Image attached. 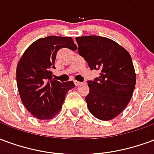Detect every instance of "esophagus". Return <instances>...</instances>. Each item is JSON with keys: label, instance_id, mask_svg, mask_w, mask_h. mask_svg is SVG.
<instances>
[{"label": "esophagus", "instance_id": "34e87169", "mask_svg": "<svg viewBox=\"0 0 154 154\" xmlns=\"http://www.w3.org/2000/svg\"><path fill=\"white\" fill-rule=\"evenodd\" d=\"M74 83H75V85H76V86H79V85H80L82 84L81 82H79V81H76V80H75L74 81Z\"/></svg>", "mask_w": 154, "mask_h": 154}]
</instances>
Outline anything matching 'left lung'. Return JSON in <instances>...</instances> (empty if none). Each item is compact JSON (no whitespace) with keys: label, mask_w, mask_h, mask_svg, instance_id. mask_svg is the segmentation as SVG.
Instances as JSON below:
<instances>
[{"label":"left lung","mask_w":154,"mask_h":154,"mask_svg":"<svg viewBox=\"0 0 154 154\" xmlns=\"http://www.w3.org/2000/svg\"><path fill=\"white\" fill-rule=\"evenodd\" d=\"M78 52L99 77L88 80L85 97L88 110L103 121L115 118L126 107L135 87L136 75L130 53L116 42L99 36L76 37Z\"/></svg>","instance_id":"8db88e82"}]
</instances>
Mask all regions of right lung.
I'll list each match as a JSON object with an SVG mask.
<instances>
[{
  "label": "right lung",
  "instance_id": "add662e5",
  "mask_svg": "<svg viewBox=\"0 0 154 154\" xmlns=\"http://www.w3.org/2000/svg\"><path fill=\"white\" fill-rule=\"evenodd\" d=\"M61 48L77 49L71 38L48 36L32 42L18 63L16 80L22 103L36 118L48 120L60 112L67 92L75 88L73 81L52 79L51 69Z\"/></svg>",
  "mask_w": 154,
  "mask_h": 154
}]
</instances>
